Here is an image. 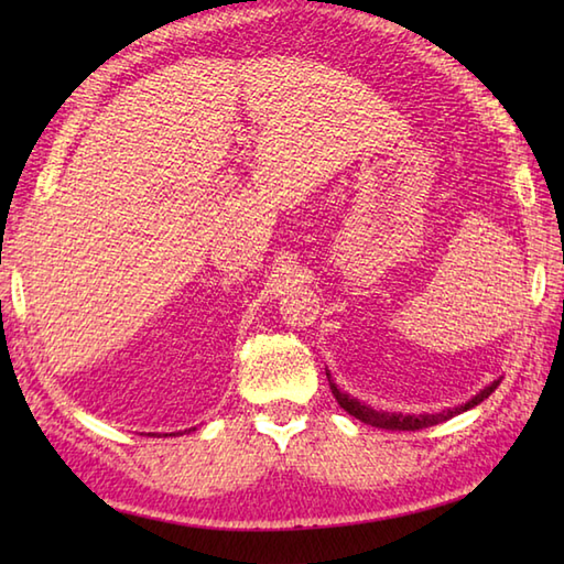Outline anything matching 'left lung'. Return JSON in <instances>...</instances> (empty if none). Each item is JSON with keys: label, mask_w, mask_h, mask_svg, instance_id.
Listing matches in <instances>:
<instances>
[{"label": "left lung", "mask_w": 564, "mask_h": 564, "mask_svg": "<svg viewBox=\"0 0 564 564\" xmlns=\"http://www.w3.org/2000/svg\"><path fill=\"white\" fill-rule=\"evenodd\" d=\"M327 380H329V390L334 398H337L341 410L349 412L351 416L361 419L364 424H370V426H378V429H390V431H416V429H426V426H434V424H441V422H448L451 416L455 414H463L467 410H473L475 404L485 402L489 394H492L497 390V386L501 380H495L489 382V386L485 390H480L475 394V398L467 400L465 404H458L453 406V410H443V412H436V414H402V412H388V410H373V406L366 404V402H358L356 398H351L349 392H344L337 388V382L332 380V373L327 370Z\"/></svg>", "instance_id": "left-lung-1"}]
</instances>
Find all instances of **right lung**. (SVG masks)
I'll use <instances>...</instances> for the list:
<instances>
[{"label":"right lung","mask_w":564,"mask_h":564,"mask_svg":"<svg viewBox=\"0 0 564 564\" xmlns=\"http://www.w3.org/2000/svg\"><path fill=\"white\" fill-rule=\"evenodd\" d=\"M188 431H194V429H188ZM176 434H182V431H176ZM164 436H166V434H164ZM170 436H172V434H170Z\"/></svg>","instance_id":"obj_1"}]
</instances>
